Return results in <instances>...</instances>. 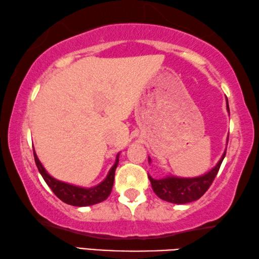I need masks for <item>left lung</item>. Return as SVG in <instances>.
<instances>
[{"instance_id": "obj_1", "label": "left lung", "mask_w": 259, "mask_h": 259, "mask_svg": "<svg viewBox=\"0 0 259 259\" xmlns=\"http://www.w3.org/2000/svg\"><path fill=\"white\" fill-rule=\"evenodd\" d=\"M227 112H230L229 102H227ZM226 155V151L222 155L218 163L210 170L209 172L202 176L194 178H182L175 176H166L162 179H154L148 176L151 182V185L155 194L160 199L176 204H184L193 201L199 200L208 188L211 185L214 177L218 172L219 168L224 157ZM148 162L151 163V159L148 157Z\"/></svg>"}]
</instances>
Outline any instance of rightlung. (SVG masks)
<instances>
[{"label": "right lung", "mask_w": 259, "mask_h": 259, "mask_svg": "<svg viewBox=\"0 0 259 259\" xmlns=\"http://www.w3.org/2000/svg\"><path fill=\"white\" fill-rule=\"evenodd\" d=\"M119 155L120 154H117L115 163H114L111 170H109L107 177L105 178L102 183L94 187L85 188V187L72 185V184H68V183L60 182L58 179L50 176V175L47 172L45 166L42 165V163L40 162V160H38V157L36 154H35V151H34L35 163H36L38 171H40L41 176L43 177V179H45V182L48 184V186L51 188L52 192H54L55 194L58 196L61 201H63V202L71 205H75V207H87V205H93V204L102 202V201L106 200L108 198V195L111 194L112 188H113L114 176H115L116 166L119 164Z\"/></svg>", "instance_id": "1"}]
</instances>
